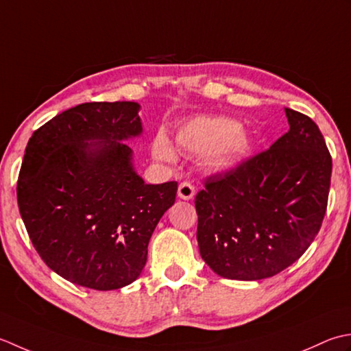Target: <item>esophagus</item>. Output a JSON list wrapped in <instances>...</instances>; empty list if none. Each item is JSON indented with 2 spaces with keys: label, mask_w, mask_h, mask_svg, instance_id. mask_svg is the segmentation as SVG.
I'll return each instance as SVG.
<instances>
[{
  "label": "esophagus",
  "mask_w": 351,
  "mask_h": 351,
  "mask_svg": "<svg viewBox=\"0 0 351 351\" xmlns=\"http://www.w3.org/2000/svg\"><path fill=\"white\" fill-rule=\"evenodd\" d=\"M177 194L182 199H192L195 197V189L189 182H182L180 184H178Z\"/></svg>",
  "instance_id": "1"
}]
</instances>
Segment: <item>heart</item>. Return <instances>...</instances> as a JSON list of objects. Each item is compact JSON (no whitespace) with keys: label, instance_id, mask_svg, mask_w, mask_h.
Segmentation results:
<instances>
[{"label":"heart","instance_id":"1","mask_svg":"<svg viewBox=\"0 0 351 351\" xmlns=\"http://www.w3.org/2000/svg\"><path fill=\"white\" fill-rule=\"evenodd\" d=\"M176 147L189 156H203V163L213 173H223L245 159L253 141L242 130L239 121L227 117H198L177 128ZM152 154L163 163L176 162L177 156L165 134L153 139Z\"/></svg>","mask_w":351,"mask_h":351}]
</instances>
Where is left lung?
<instances>
[{"label":"left lung","instance_id":"8db88e82","mask_svg":"<svg viewBox=\"0 0 351 351\" xmlns=\"http://www.w3.org/2000/svg\"><path fill=\"white\" fill-rule=\"evenodd\" d=\"M285 113L288 133L239 167L210 176L195 197L199 254L224 278L276 276L302 257L323 223L330 153L309 117Z\"/></svg>","mask_w":351,"mask_h":351}]
</instances>
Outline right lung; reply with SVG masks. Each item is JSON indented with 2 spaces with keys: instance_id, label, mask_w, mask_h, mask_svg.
Returning <instances> with one entry per match:
<instances>
[{
  "instance_id": "right-lung-1",
  "label": "right lung",
  "mask_w": 351,
  "mask_h": 351,
  "mask_svg": "<svg viewBox=\"0 0 351 351\" xmlns=\"http://www.w3.org/2000/svg\"><path fill=\"white\" fill-rule=\"evenodd\" d=\"M141 106L84 103L49 119L28 141L18 206L33 247L65 280L119 289L144 269L154 228L177 182L147 184L125 141L142 134Z\"/></svg>"
}]
</instances>
